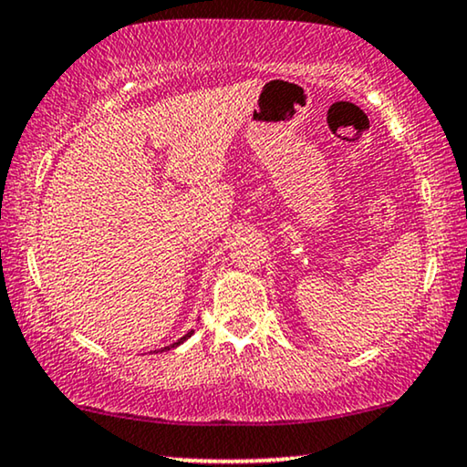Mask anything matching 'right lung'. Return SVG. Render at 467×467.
I'll list each match as a JSON object with an SVG mask.
<instances>
[{
	"label": "right lung",
	"mask_w": 467,
	"mask_h": 467,
	"mask_svg": "<svg viewBox=\"0 0 467 467\" xmlns=\"http://www.w3.org/2000/svg\"><path fill=\"white\" fill-rule=\"evenodd\" d=\"M190 335H192V331H190L188 335H185V337H182V339H179V341H175V344H172V348H177L179 344H183V341H185V339H188V337H190ZM164 350H166V348H164Z\"/></svg>",
	"instance_id": "obj_1"
}]
</instances>
